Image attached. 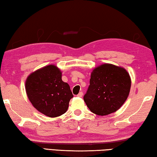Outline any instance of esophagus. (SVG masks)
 <instances>
[{"label":"esophagus","mask_w":157,"mask_h":157,"mask_svg":"<svg viewBox=\"0 0 157 157\" xmlns=\"http://www.w3.org/2000/svg\"><path fill=\"white\" fill-rule=\"evenodd\" d=\"M78 97H79V98H82V96H83V93L82 92H79V93H78V95H77Z\"/></svg>","instance_id":"esophagus-1"}]
</instances>
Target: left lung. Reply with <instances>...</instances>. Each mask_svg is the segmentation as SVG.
Listing matches in <instances>:
<instances>
[{
  "mask_svg": "<svg viewBox=\"0 0 157 157\" xmlns=\"http://www.w3.org/2000/svg\"><path fill=\"white\" fill-rule=\"evenodd\" d=\"M130 86V75L124 68L102 64L91 73L84 100L93 113L101 116L109 115L124 104Z\"/></svg>",
  "mask_w": 157,
  "mask_h": 157,
  "instance_id": "1",
  "label": "left lung"
}]
</instances>
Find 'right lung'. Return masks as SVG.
<instances>
[{
	"label": "right lung",
	"instance_id": "obj_1",
	"mask_svg": "<svg viewBox=\"0 0 157 157\" xmlns=\"http://www.w3.org/2000/svg\"><path fill=\"white\" fill-rule=\"evenodd\" d=\"M27 95L33 106L49 117H56L67 112L73 98L69 85L62 80V73L54 65L35 71L25 84Z\"/></svg>",
	"mask_w": 157,
	"mask_h": 157
}]
</instances>
